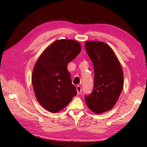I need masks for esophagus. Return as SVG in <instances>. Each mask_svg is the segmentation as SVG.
Listing matches in <instances>:
<instances>
[{"label":"esophagus","mask_w":147,"mask_h":147,"mask_svg":"<svg viewBox=\"0 0 147 147\" xmlns=\"http://www.w3.org/2000/svg\"><path fill=\"white\" fill-rule=\"evenodd\" d=\"M76 90H77V93L78 94L81 93V91H82V88L80 86H76Z\"/></svg>","instance_id":"obj_1"}]
</instances>
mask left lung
Wrapping results in <instances>:
<instances>
[{"label":"left lung","instance_id":"1","mask_svg":"<svg viewBox=\"0 0 147 147\" xmlns=\"http://www.w3.org/2000/svg\"><path fill=\"white\" fill-rule=\"evenodd\" d=\"M87 53L94 67V88L85 96L88 108L96 114L113 108L123 87V72L121 64L108 45L100 41L85 43Z\"/></svg>","mask_w":147,"mask_h":147}]
</instances>
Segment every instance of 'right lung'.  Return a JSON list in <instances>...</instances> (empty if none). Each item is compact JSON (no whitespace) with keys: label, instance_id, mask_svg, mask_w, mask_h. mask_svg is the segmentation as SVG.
I'll return each mask as SVG.
<instances>
[{"label":"right lung","instance_id":"1","mask_svg":"<svg viewBox=\"0 0 147 147\" xmlns=\"http://www.w3.org/2000/svg\"><path fill=\"white\" fill-rule=\"evenodd\" d=\"M80 51L78 41L59 39L45 50L35 64L32 77L35 95L50 112H58L65 108L76 94L67 64Z\"/></svg>","mask_w":147,"mask_h":147}]
</instances>
